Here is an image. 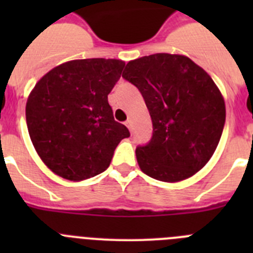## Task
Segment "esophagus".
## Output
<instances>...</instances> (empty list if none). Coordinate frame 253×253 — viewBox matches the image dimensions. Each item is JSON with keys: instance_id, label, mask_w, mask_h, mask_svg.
<instances>
[{"instance_id": "34e87169", "label": "esophagus", "mask_w": 253, "mask_h": 253, "mask_svg": "<svg viewBox=\"0 0 253 253\" xmlns=\"http://www.w3.org/2000/svg\"><path fill=\"white\" fill-rule=\"evenodd\" d=\"M125 125L128 126L129 130L133 131V123H131V120H126V122H125Z\"/></svg>"}]
</instances>
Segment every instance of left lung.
<instances>
[{
	"instance_id": "8db88e82",
	"label": "left lung",
	"mask_w": 253,
	"mask_h": 253,
	"mask_svg": "<svg viewBox=\"0 0 253 253\" xmlns=\"http://www.w3.org/2000/svg\"><path fill=\"white\" fill-rule=\"evenodd\" d=\"M123 78L142 93L153 124L151 140L135 149L140 169L165 182L202 169L225 123L224 100L211 77L190 58L158 53L130 60Z\"/></svg>"
}]
</instances>
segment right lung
<instances>
[{
    "mask_svg": "<svg viewBox=\"0 0 253 253\" xmlns=\"http://www.w3.org/2000/svg\"><path fill=\"white\" fill-rule=\"evenodd\" d=\"M125 63L71 60L46 73L26 102V124L39 157L60 177L81 181L109 167L128 128L107 101Z\"/></svg>",
    "mask_w": 253,
    "mask_h": 253,
    "instance_id": "add662e5",
    "label": "right lung"
}]
</instances>
